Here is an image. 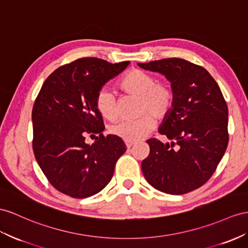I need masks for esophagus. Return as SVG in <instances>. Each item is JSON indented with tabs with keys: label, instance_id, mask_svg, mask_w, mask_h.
<instances>
[{
	"label": "esophagus",
	"instance_id": "obj_1",
	"mask_svg": "<svg viewBox=\"0 0 248 248\" xmlns=\"http://www.w3.org/2000/svg\"><path fill=\"white\" fill-rule=\"evenodd\" d=\"M135 144V142H130V141H125V145H126V149H131L133 145Z\"/></svg>",
	"mask_w": 248,
	"mask_h": 248
}]
</instances>
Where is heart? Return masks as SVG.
Listing matches in <instances>:
<instances>
[{"label":"heart","mask_w":248,"mask_h":248,"mask_svg":"<svg viewBox=\"0 0 248 248\" xmlns=\"http://www.w3.org/2000/svg\"><path fill=\"white\" fill-rule=\"evenodd\" d=\"M119 88L126 94L139 97V114L144 115L136 120L119 122L113 124L110 131L124 141H139L155 129L156 122L152 115L162 119L172 110L175 98L173 87L168 81H158L153 73L135 69L120 79ZM95 105L106 119L114 122L118 118L117 97L111 89L101 88L96 94Z\"/></svg>","instance_id":"b5f03b06"}]
</instances>
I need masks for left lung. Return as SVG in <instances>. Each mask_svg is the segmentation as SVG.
<instances>
[{"instance_id":"obj_1","label":"left lung","mask_w":248,"mask_h":248,"mask_svg":"<svg viewBox=\"0 0 248 248\" xmlns=\"http://www.w3.org/2000/svg\"><path fill=\"white\" fill-rule=\"evenodd\" d=\"M138 66L163 74L175 95L172 110L159 128L172 142L147 140L150 154L141 163L143 176L163 193L192 192L211 178L226 151V101L207 70L193 62L173 58Z\"/></svg>"}]
</instances>
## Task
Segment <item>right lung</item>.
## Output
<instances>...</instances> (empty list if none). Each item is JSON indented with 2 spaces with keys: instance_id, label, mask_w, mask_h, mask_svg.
<instances>
[{
  "instance_id": "1",
  "label": "right lung",
  "mask_w": 248,
  "mask_h": 248,
  "mask_svg": "<svg viewBox=\"0 0 248 248\" xmlns=\"http://www.w3.org/2000/svg\"><path fill=\"white\" fill-rule=\"evenodd\" d=\"M129 63L82 58L58 68L43 84L32 109V148L43 173L61 193L87 198L112 179L126 148L122 138L103 135L95 98ZM96 134L95 141L88 145L86 136Z\"/></svg>"
}]
</instances>
